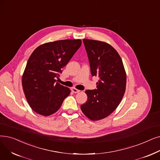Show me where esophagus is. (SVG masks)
I'll use <instances>...</instances> for the list:
<instances>
[{"label": "esophagus", "mask_w": 160, "mask_h": 160, "mask_svg": "<svg viewBox=\"0 0 160 160\" xmlns=\"http://www.w3.org/2000/svg\"><path fill=\"white\" fill-rule=\"evenodd\" d=\"M71 91L73 92V93H79L80 91V90H78V89H76V88H72V89H71Z\"/></svg>", "instance_id": "34e87169"}]
</instances>
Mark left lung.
<instances>
[{
    "instance_id": "1",
    "label": "left lung",
    "mask_w": 160,
    "mask_h": 160,
    "mask_svg": "<svg viewBox=\"0 0 160 160\" xmlns=\"http://www.w3.org/2000/svg\"><path fill=\"white\" fill-rule=\"evenodd\" d=\"M92 76H97V89L86 90L82 112L96 121L108 116L119 105L126 87V73L118 53L105 42L84 39Z\"/></svg>"
}]
</instances>
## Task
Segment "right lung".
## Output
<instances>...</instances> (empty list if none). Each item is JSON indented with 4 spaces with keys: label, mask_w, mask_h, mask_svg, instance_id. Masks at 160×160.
I'll use <instances>...</instances> for the list:
<instances>
[{
    "label": "right lung",
    "mask_w": 160,
    "mask_h": 160,
    "mask_svg": "<svg viewBox=\"0 0 160 160\" xmlns=\"http://www.w3.org/2000/svg\"><path fill=\"white\" fill-rule=\"evenodd\" d=\"M81 44L80 39L61 40L42 44L33 51L22 76V86L34 112L44 116L56 112L70 94V89L56 82L55 78Z\"/></svg>",
    "instance_id": "obj_1"
}]
</instances>
